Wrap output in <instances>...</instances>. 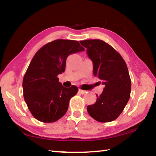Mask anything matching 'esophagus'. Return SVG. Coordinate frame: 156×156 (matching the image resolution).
Segmentation results:
<instances>
[{
  "instance_id": "34e87169",
  "label": "esophagus",
  "mask_w": 156,
  "mask_h": 156,
  "mask_svg": "<svg viewBox=\"0 0 156 156\" xmlns=\"http://www.w3.org/2000/svg\"><path fill=\"white\" fill-rule=\"evenodd\" d=\"M78 91L80 92V94H82L87 93V91H84V90H82V89H78Z\"/></svg>"
}]
</instances>
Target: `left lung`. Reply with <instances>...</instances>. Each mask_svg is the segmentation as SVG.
Returning a JSON list of instances; mask_svg holds the SVG:
<instances>
[{"label":"left lung","instance_id":"1","mask_svg":"<svg viewBox=\"0 0 156 156\" xmlns=\"http://www.w3.org/2000/svg\"><path fill=\"white\" fill-rule=\"evenodd\" d=\"M93 62V72L105 85L96 102L87 108L88 113L100 122L115 120L130 98L131 82L127 66L116 50L105 41L95 39L80 41Z\"/></svg>","mask_w":156,"mask_h":156}]
</instances>
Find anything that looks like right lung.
Instances as JSON below:
<instances>
[{"mask_svg":"<svg viewBox=\"0 0 156 156\" xmlns=\"http://www.w3.org/2000/svg\"><path fill=\"white\" fill-rule=\"evenodd\" d=\"M77 41L58 39L44 44L34 55L23 80V96L31 114L45 123L56 122L68 109L77 87H64L58 75L65 70L69 55L84 51Z\"/></svg>","mask_w":156,"mask_h":156,"instance_id":"1","label":"right lung"}]
</instances>
